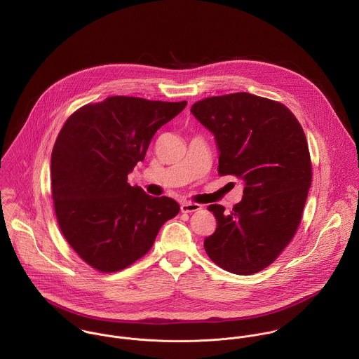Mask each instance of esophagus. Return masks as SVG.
Instances as JSON below:
<instances>
[{
    "mask_svg": "<svg viewBox=\"0 0 359 359\" xmlns=\"http://www.w3.org/2000/svg\"><path fill=\"white\" fill-rule=\"evenodd\" d=\"M202 205H198V203H192V202H185L181 205V211L182 212H195V211H199L202 210Z\"/></svg>",
    "mask_w": 359,
    "mask_h": 359,
    "instance_id": "obj_1",
    "label": "esophagus"
}]
</instances>
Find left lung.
<instances>
[{"mask_svg": "<svg viewBox=\"0 0 359 359\" xmlns=\"http://www.w3.org/2000/svg\"><path fill=\"white\" fill-rule=\"evenodd\" d=\"M191 113L214 135L219 175H236L245 187L231 212L208 205L217 228L205 253L225 271L256 273L283 252L302 221L312 178L306 134L285 104L248 93L207 98Z\"/></svg>", "mask_w": 359, "mask_h": 359, "instance_id": "1", "label": "left lung"}]
</instances>
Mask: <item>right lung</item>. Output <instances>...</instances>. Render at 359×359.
Returning <instances> with one entry per match:
<instances>
[{"instance_id": "1", "label": "right lung", "mask_w": 359, "mask_h": 359, "mask_svg": "<svg viewBox=\"0 0 359 359\" xmlns=\"http://www.w3.org/2000/svg\"><path fill=\"white\" fill-rule=\"evenodd\" d=\"M185 106L110 97L80 107L62 127L51 156L55 214L65 239L93 268L131 265L180 212L174 199L131 187L127 175L144 161L156 131Z\"/></svg>"}]
</instances>
